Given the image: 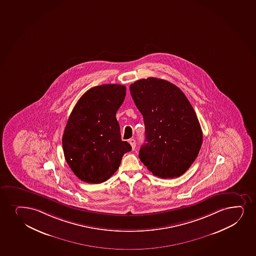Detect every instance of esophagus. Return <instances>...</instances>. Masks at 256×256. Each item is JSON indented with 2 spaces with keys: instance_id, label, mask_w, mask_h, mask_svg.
Here are the masks:
<instances>
[{
  "instance_id": "1",
  "label": "esophagus",
  "mask_w": 256,
  "mask_h": 256,
  "mask_svg": "<svg viewBox=\"0 0 256 256\" xmlns=\"http://www.w3.org/2000/svg\"><path fill=\"white\" fill-rule=\"evenodd\" d=\"M130 142V144H131L132 150H134L136 146V140H134V138H130V142Z\"/></svg>"
}]
</instances>
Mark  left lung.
Segmentation results:
<instances>
[{
    "instance_id": "obj_1",
    "label": "left lung",
    "mask_w": 256,
    "mask_h": 256,
    "mask_svg": "<svg viewBox=\"0 0 256 256\" xmlns=\"http://www.w3.org/2000/svg\"><path fill=\"white\" fill-rule=\"evenodd\" d=\"M130 89L146 130L140 160L156 176L179 178L202 144V128L191 104L176 86L161 78L138 80Z\"/></svg>"
}]
</instances>
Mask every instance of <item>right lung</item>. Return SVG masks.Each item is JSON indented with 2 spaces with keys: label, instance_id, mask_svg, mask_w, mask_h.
Returning a JSON list of instances; mask_svg holds the SVG:
<instances>
[{
  "label": "right lung",
  "instance_id": "right-lung-1",
  "mask_svg": "<svg viewBox=\"0 0 256 256\" xmlns=\"http://www.w3.org/2000/svg\"><path fill=\"white\" fill-rule=\"evenodd\" d=\"M126 96V86L107 84L90 88L70 114L62 136L68 164L88 184H101L114 174L124 154L132 150L120 138L116 114Z\"/></svg>",
  "mask_w": 256,
  "mask_h": 256
}]
</instances>
